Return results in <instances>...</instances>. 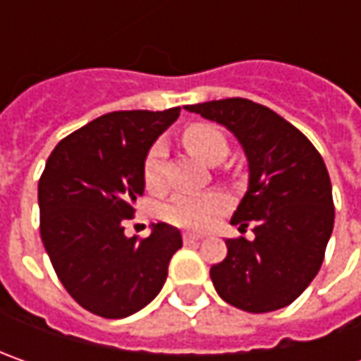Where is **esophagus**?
<instances>
[{
  "instance_id": "obj_1",
  "label": "esophagus",
  "mask_w": 361,
  "mask_h": 361,
  "mask_svg": "<svg viewBox=\"0 0 361 361\" xmlns=\"http://www.w3.org/2000/svg\"><path fill=\"white\" fill-rule=\"evenodd\" d=\"M202 239V235H197V233H185L183 235V241L185 243H197V241H201Z\"/></svg>"
}]
</instances>
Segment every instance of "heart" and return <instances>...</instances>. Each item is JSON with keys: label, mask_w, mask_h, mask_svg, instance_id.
Returning a JSON list of instances; mask_svg holds the SVG:
<instances>
[{"label": "heart", "mask_w": 361, "mask_h": 361, "mask_svg": "<svg viewBox=\"0 0 361 361\" xmlns=\"http://www.w3.org/2000/svg\"><path fill=\"white\" fill-rule=\"evenodd\" d=\"M180 140L190 154L215 164L227 154V138L209 122H192L183 128ZM142 180L148 190L159 192L164 187V146L150 145L142 160ZM229 209V197L219 190L180 192L164 204L162 215L169 223L190 231H204Z\"/></svg>", "instance_id": "heart-1"}]
</instances>
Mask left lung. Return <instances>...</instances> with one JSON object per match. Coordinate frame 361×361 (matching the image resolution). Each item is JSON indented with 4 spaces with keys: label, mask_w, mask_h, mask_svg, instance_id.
<instances>
[{
    "label": "left lung",
    "mask_w": 361,
    "mask_h": 361,
    "mask_svg": "<svg viewBox=\"0 0 361 361\" xmlns=\"http://www.w3.org/2000/svg\"><path fill=\"white\" fill-rule=\"evenodd\" d=\"M227 126L249 160V190L231 219L255 239H227V257L211 267L216 293L249 313L293 303L324 263L334 231L326 162L310 138L267 106L227 98L185 106Z\"/></svg>",
    "instance_id": "left-lung-1"
}]
</instances>
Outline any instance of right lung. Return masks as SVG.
<instances>
[{
  "label": "right lung",
  "mask_w": 361,
  "mask_h": 361,
  "mask_svg": "<svg viewBox=\"0 0 361 361\" xmlns=\"http://www.w3.org/2000/svg\"><path fill=\"white\" fill-rule=\"evenodd\" d=\"M178 114L176 106L92 120L56 145L39 176L42 243L66 291L94 315L120 319L148 305L183 247L178 229L166 223L145 239L124 235L145 192L146 150Z\"/></svg>",
  "instance_id": "1"
}]
</instances>
